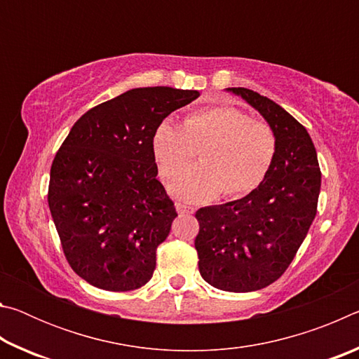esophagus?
Instances as JSON below:
<instances>
[{
  "instance_id": "obj_1",
  "label": "esophagus",
  "mask_w": 359,
  "mask_h": 359,
  "mask_svg": "<svg viewBox=\"0 0 359 359\" xmlns=\"http://www.w3.org/2000/svg\"><path fill=\"white\" fill-rule=\"evenodd\" d=\"M175 209H177V212L180 215H188V214H193L194 212V208H191V205H187L184 203H175Z\"/></svg>"
}]
</instances>
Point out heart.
Returning <instances> with one entry per match:
<instances>
[{
    "mask_svg": "<svg viewBox=\"0 0 359 359\" xmlns=\"http://www.w3.org/2000/svg\"><path fill=\"white\" fill-rule=\"evenodd\" d=\"M277 135L266 121L231 106H210L188 114L184 123L165 120L158 126L151 150L161 177L172 180L205 147L203 165L171 184L174 196L205 203L223 193L241 198L252 193L269 174L277 155Z\"/></svg>",
    "mask_w": 359,
    "mask_h": 359,
    "instance_id": "b5f03b06",
    "label": "heart"
}]
</instances>
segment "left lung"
Here are the masks:
<instances>
[{"label":"left lung","instance_id":"1","mask_svg":"<svg viewBox=\"0 0 359 359\" xmlns=\"http://www.w3.org/2000/svg\"><path fill=\"white\" fill-rule=\"evenodd\" d=\"M263 115L277 135V155L261 185L247 196L196 212L194 239L201 277L212 287L248 293L288 269L317 215L321 171L307 130L266 96L228 88Z\"/></svg>","mask_w":359,"mask_h":359}]
</instances>
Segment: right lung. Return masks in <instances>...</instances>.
<instances>
[{"instance_id": "add662e5", "label": "right lung", "mask_w": 359, "mask_h": 359, "mask_svg": "<svg viewBox=\"0 0 359 359\" xmlns=\"http://www.w3.org/2000/svg\"><path fill=\"white\" fill-rule=\"evenodd\" d=\"M196 90L133 88L72 126L50 168L47 201L72 271L107 291L137 290L154 276L156 248L175 212L156 179L151 139Z\"/></svg>"}]
</instances>
